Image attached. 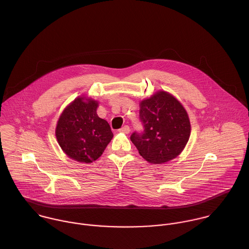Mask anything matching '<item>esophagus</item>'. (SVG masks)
I'll use <instances>...</instances> for the list:
<instances>
[{
	"label": "esophagus",
	"mask_w": 249,
	"mask_h": 249,
	"mask_svg": "<svg viewBox=\"0 0 249 249\" xmlns=\"http://www.w3.org/2000/svg\"><path fill=\"white\" fill-rule=\"evenodd\" d=\"M119 131H120V132H122V133L128 134V133H129V131H130V128H129V126H128V125H124V126H123L122 128H120V129H119Z\"/></svg>",
	"instance_id": "esophagus-1"
}]
</instances>
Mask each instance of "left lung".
Returning <instances> with one entry per match:
<instances>
[{
  "label": "left lung",
  "mask_w": 249,
  "mask_h": 249,
  "mask_svg": "<svg viewBox=\"0 0 249 249\" xmlns=\"http://www.w3.org/2000/svg\"><path fill=\"white\" fill-rule=\"evenodd\" d=\"M141 133L133 132L131 142L140 156L153 164H162L176 159L190 136V122L186 110L171 93L159 90L140 102Z\"/></svg>",
  "instance_id": "1"
}]
</instances>
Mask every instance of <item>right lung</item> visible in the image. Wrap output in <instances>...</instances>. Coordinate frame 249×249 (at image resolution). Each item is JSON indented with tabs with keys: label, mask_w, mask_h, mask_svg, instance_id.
<instances>
[{
	"label": "right lung",
	"mask_w": 249,
	"mask_h": 249,
	"mask_svg": "<svg viewBox=\"0 0 249 249\" xmlns=\"http://www.w3.org/2000/svg\"><path fill=\"white\" fill-rule=\"evenodd\" d=\"M97 107L96 100L78 96L58 120L57 141L64 153L78 162L96 160L113 138L109 124L97 116Z\"/></svg>",
	"instance_id": "obj_1"
}]
</instances>
